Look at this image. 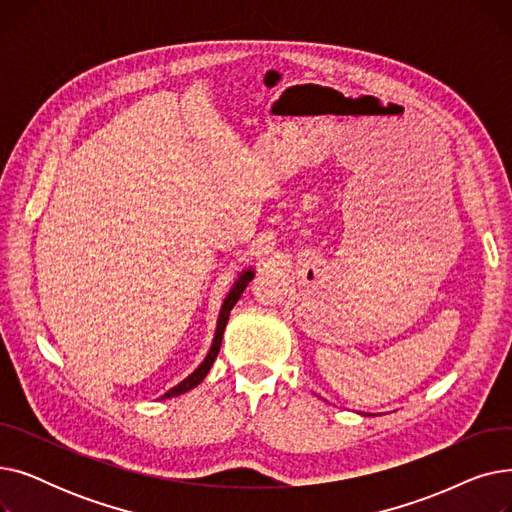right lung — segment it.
<instances>
[{"label":"right lung","instance_id":"1","mask_svg":"<svg viewBox=\"0 0 512 512\" xmlns=\"http://www.w3.org/2000/svg\"><path fill=\"white\" fill-rule=\"evenodd\" d=\"M253 278H255V267H253V265L238 274V278L234 280L232 288L228 290L226 299H224V303H222V309H220V315H218V324H215V334H213V340H211V346H209V351H207L205 359L201 361V365H199L191 375H186V378H184L180 384H176L174 388H170L164 396H161V400L180 396V394H184V392H188V390L197 388V386L205 380V375L209 373L213 361L218 359L220 346H222V336H224V330H226V324H228L230 311H232V307L238 303V299L242 297V292H245V288L249 286V282H251Z\"/></svg>","mask_w":512,"mask_h":512}]
</instances>
